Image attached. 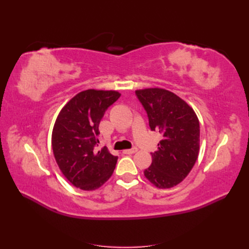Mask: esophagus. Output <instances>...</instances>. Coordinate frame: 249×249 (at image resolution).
I'll list each match as a JSON object with an SVG mask.
<instances>
[{
	"mask_svg": "<svg viewBox=\"0 0 249 249\" xmlns=\"http://www.w3.org/2000/svg\"><path fill=\"white\" fill-rule=\"evenodd\" d=\"M136 152H137V148H131V149H124L123 153L125 155H131V154H135Z\"/></svg>",
	"mask_w": 249,
	"mask_h": 249,
	"instance_id": "obj_1",
	"label": "esophagus"
}]
</instances>
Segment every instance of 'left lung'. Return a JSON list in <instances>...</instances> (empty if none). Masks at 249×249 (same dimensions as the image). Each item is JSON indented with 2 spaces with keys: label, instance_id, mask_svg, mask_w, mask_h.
I'll use <instances>...</instances> for the list:
<instances>
[{
  "label": "left lung",
  "instance_id": "8db88e82",
  "mask_svg": "<svg viewBox=\"0 0 249 249\" xmlns=\"http://www.w3.org/2000/svg\"><path fill=\"white\" fill-rule=\"evenodd\" d=\"M147 113L152 131L162 134L152 164L144 170L150 183L160 189L175 187L189 175L199 152V122L193 109L173 92L162 88L136 90Z\"/></svg>",
  "mask_w": 249,
  "mask_h": 249
}]
</instances>
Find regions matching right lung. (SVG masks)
<instances>
[{"label":"right lung","instance_id":"1","mask_svg":"<svg viewBox=\"0 0 249 249\" xmlns=\"http://www.w3.org/2000/svg\"><path fill=\"white\" fill-rule=\"evenodd\" d=\"M120 93L88 89L74 95L60 111L52 134V148L63 176L82 190H95L115 169L118 158L104 147L95 152L99 125Z\"/></svg>","mask_w":249,"mask_h":249}]
</instances>
